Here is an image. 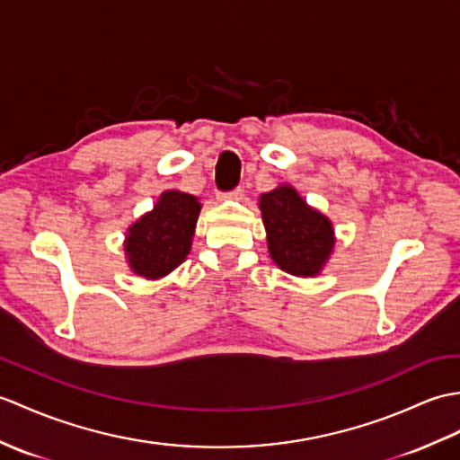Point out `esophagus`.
I'll use <instances>...</instances> for the list:
<instances>
[{
	"label": "esophagus",
	"mask_w": 460,
	"mask_h": 460,
	"mask_svg": "<svg viewBox=\"0 0 460 460\" xmlns=\"http://www.w3.org/2000/svg\"><path fill=\"white\" fill-rule=\"evenodd\" d=\"M243 196H244V191H243V188L239 186V188H234L233 191H229V194H217V199H219V201H227V199L239 201V199H243Z\"/></svg>",
	"instance_id": "esophagus-1"
}]
</instances>
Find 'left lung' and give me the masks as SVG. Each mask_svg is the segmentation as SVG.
<instances>
[{
  "instance_id": "8db88e82",
  "label": "left lung",
  "mask_w": 460,
  "mask_h": 460,
  "mask_svg": "<svg viewBox=\"0 0 460 460\" xmlns=\"http://www.w3.org/2000/svg\"><path fill=\"white\" fill-rule=\"evenodd\" d=\"M270 259L292 276H317L335 251V227L290 184L259 198Z\"/></svg>"
}]
</instances>
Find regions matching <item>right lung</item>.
<instances>
[{
  "mask_svg": "<svg viewBox=\"0 0 460 460\" xmlns=\"http://www.w3.org/2000/svg\"><path fill=\"white\" fill-rule=\"evenodd\" d=\"M199 211L196 196L164 190L153 209L125 233L123 251L131 272L145 280H160L178 269L191 251Z\"/></svg>",
  "mask_w": 460,
  "mask_h": 460,
  "instance_id": "add662e5",
  "label": "right lung"
}]
</instances>
